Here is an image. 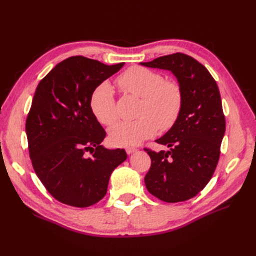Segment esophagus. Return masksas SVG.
<instances>
[{"instance_id": "esophagus-1", "label": "esophagus", "mask_w": 256, "mask_h": 256, "mask_svg": "<svg viewBox=\"0 0 256 256\" xmlns=\"http://www.w3.org/2000/svg\"><path fill=\"white\" fill-rule=\"evenodd\" d=\"M136 150H138L134 148V147H127V148H126V152H127L128 154H134V152H136Z\"/></svg>"}]
</instances>
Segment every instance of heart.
<instances>
[{
  "instance_id": "b5f03b06",
  "label": "heart",
  "mask_w": 256,
  "mask_h": 256,
  "mask_svg": "<svg viewBox=\"0 0 256 256\" xmlns=\"http://www.w3.org/2000/svg\"><path fill=\"white\" fill-rule=\"evenodd\" d=\"M118 83L120 88L142 98L138 116L134 122H122L110 131L114 145L131 147L156 134L157 128H171L182 110V94L180 85L166 81L164 76L144 67H130L122 74ZM92 114L102 125L111 126L118 120L114 90L108 82L95 88L90 97Z\"/></svg>"
}]
</instances>
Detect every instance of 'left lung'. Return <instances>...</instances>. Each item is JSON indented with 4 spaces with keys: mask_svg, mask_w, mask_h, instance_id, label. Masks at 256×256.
<instances>
[{
    "mask_svg": "<svg viewBox=\"0 0 256 256\" xmlns=\"http://www.w3.org/2000/svg\"><path fill=\"white\" fill-rule=\"evenodd\" d=\"M140 65L171 72L182 90L180 115L156 142L168 150L145 148L152 166L144 182L152 196L168 203L196 196L210 180L218 164L226 132L221 96L205 66L184 53H174Z\"/></svg>",
    "mask_w": 256,
    "mask_h": 256,
    "instance_id": "8db88e82",
    "label": "left lung"
}]
</instances>
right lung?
Here are the masks:
<instances>
[{
	"mask_svg": "<svg viewBox=\"0 0 256 256\" xmlns=\"http://www.w3.org/2000/svg\"><path fill=\"white\" fill-rule=\"evenodd\" d=\"M122 66L72 56L37 85L26 124L30 157L38 178L60 203L88 207L99 202L114 168L127 159L125 150L100 144L106 131L90 109L92 92Z\"/></svg>",
	"mask_w": 256,
	"mask_h": 256,
	"instance_id": "add662e5",
	"label": "right lung"
}]
</instances>
